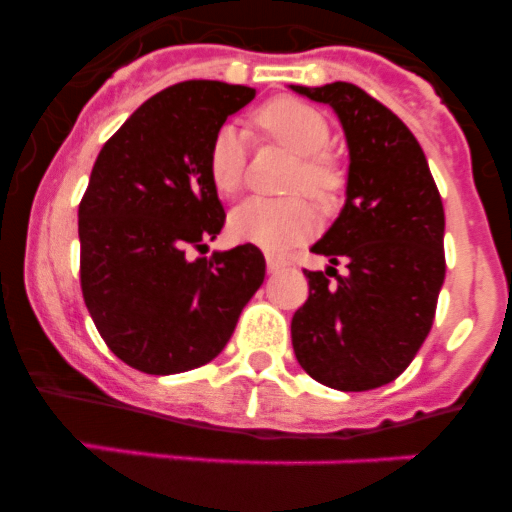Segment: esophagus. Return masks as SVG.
<instances>
[{"mask_svg":"<svg viewBox=\"0 0 512 512\" xmlns=\"http://www.w3.org/2000/svg\"><path fill=\"white\" fill-rule=\"evenodd\" d=\"M289 261L287 259H279V256H266V269L269 274H279L282 269H287Z\"/></svg>","mask_w":512,"mask_h":512,"instance_id":"1","label":"esophagus"}]
</instances>
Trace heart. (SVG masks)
<instances>
[{"label":"heart","instance_id":"obj_1","mask_svg":"<svg viewBox=\"0 0 512 512\" xmlns=\"http://www.w3.org/2000/svg\"><path fill=\"white\" fill-rule=\"evenodd\" d=\"M266 138L292 151L297 166L292 171V189H305L310 197L330 202L341 189V169L325 153L330 143V125L312 104L292 97L266 102L253 115ZM246 171V143L235 125H223L212 135L207 151V176L220 197H233L243 184ZM228 230L233 241L251 243L264 251H284L307 238L315 230V210L302 197L289 200H253L241 202L230 212Z\"/></svg>","mask_w":512,"mask_h":512}]
</instances>
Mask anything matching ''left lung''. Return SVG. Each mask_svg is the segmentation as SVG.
<instances>
[{
	"label": "left lung",
	"mask_w": 512,
	"mask_h": 512,
	"mask_svg": "<svg viewBox=\"0 0 512 512\" xmlns=\"http://www.w3.org/2000/svg\"><path fill=\"white\" fill-rule=\"evenodd\" d=\"M289 89L330 104L348 146L346 205L312 246L330 266L305 271L310 295L292 318V346L315 382L374 390L408 369L433 325L446 277L441 194L408 125L364 89Z\"/></svg>",
	"instance_id": "8db88e82"
}]
</instances>
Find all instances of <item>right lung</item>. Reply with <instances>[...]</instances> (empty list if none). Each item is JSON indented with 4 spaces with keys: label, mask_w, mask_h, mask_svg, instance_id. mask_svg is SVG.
<instances>
[{
    "label": "right lung",
    "mask_w": 512,
    "mask_h": 512,
    "mask_svg": "<svg viewBox=\"0 0 512 512\" xmlns=\"http://www.w3.org/2000/svg\"><path fill=\"white\" fill-rule=\"evenodd\" d=\"M256 89L182 81L143 102L94 161L79 205L81 292L112 354L146 374L215 359L264 284L251 243L207 251L225 210L207 176L212 135Z\"/></svg>",
    "instance_id": "add662e5"
}]
</instances>
